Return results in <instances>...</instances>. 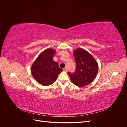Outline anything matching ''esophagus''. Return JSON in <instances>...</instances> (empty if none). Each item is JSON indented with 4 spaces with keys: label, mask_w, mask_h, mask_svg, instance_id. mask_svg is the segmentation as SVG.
<instances>
[{
    "label": "esophagus",
    "mask_w": 127,
    "mask_h": 127,
    "mask_svg": "<svg viewBox=\"0 0 127 127\" xmlns=\"http://www.w3.org/2000/svg\"><path fill=\"white\" fill-rule=\"evenodd\" d=\"M63 70H64V71L67 72V71H68V69H67V68L66 67H65V68H64L63 69Z\"/></svg>",
    "instance_id": "obj_1"
}]
</instances>
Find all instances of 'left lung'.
<instances>
[{
    "label": "left lung",
    "mask_w": 127,
    "mask_h": 127,
    "mask_svg": "<svg viewBox=\"0 0 127 127\" xmlns=\"http://www.w3.org/2000/svg\"><path fill=\"white\" fill-rule=\"evenodd\" d=\"M76 61V70L68 72L72 83L78 87H84L91 83L98 72V64L90 53L83 49H77L74 52Z\"/></svg>",
    "instance_id": "1"
}]
</instances>
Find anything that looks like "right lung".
Masks as SVG:
<instances>
[{"instance_id": "add662e5", "label": "right lung", "mask_w": 127, "mask_h": 127, "mask_svg": "<svg viewBox=\"0 0 127 127\" xmlns=\"http://www.w3.org/2000/svg\"><path fill=\"white\" fill-rule=\"evenodd\" d=\"M55 51L48 49L42 52L34 61L31 67L32 76L36 81L43 86L54 83L63 69L53 60Z\"/></svg>"}]
</instances>
